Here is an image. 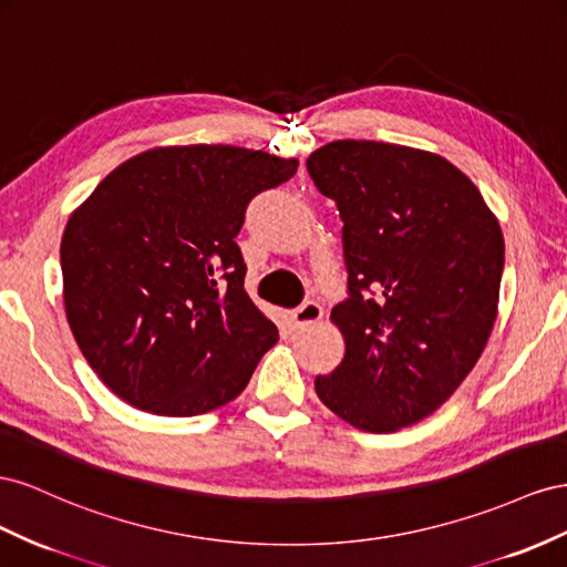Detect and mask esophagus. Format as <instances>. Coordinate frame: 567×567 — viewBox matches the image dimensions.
Here are the masks:
<instances>
[{
    "mask_svg": "<svg viewBox=\"0 0 567 567\" xmlns=\"http://www.w3.org/2000/svg\"><path fill=\"white\" fill-rule=\"evenodd\" d=\"M289 318H292L295 328H306V326H313V322H318L322 318V309L316 301H303L299 309L289 313Z\"/></svg>",
    "mask_w": 567,
    "mask_h": 567,
    "instance_id": "esophagus-1",
    "label": "esophagus"
}]
</instances>
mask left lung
<instances>
[{
    "label": "left lung",
    "mask_w": 567,
    "mask_h": 567,
    "mask_svg": "<svg viewBox=\"0 0 567 567\" xmlns=\"http://www.w3.org/2000/svg\"><path fill=\"white\" fill-rule=\"evenodd\" d=\"M342 218L344 359L316 394L349 425L396 432L456 392L496 320L504 235L471 177L440 154L337 140L306 158Z\"/></svg>",
    "instance_id": "1"
}]
</instances>
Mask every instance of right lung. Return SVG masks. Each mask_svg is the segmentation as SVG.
<instances>
[{
    "label": "right lung",
    "instance_id": "right-lung-1",
    "mask_svg": "<svg viewBox=\"0 0 567 567\" xmlns=\"http://www.w3.org/2000/svg\"><path fill=\"white\" fill-rule=\"evenodd\" d=\"M297 158L189 144L127 158L75 208L61 239L75 342L109 390L171 417L245 390L278 328L245 292L235 237L249 202Z\"/></svg>",
    "mask_w": 567,
    "mask_h": 567
}]
</instances>
